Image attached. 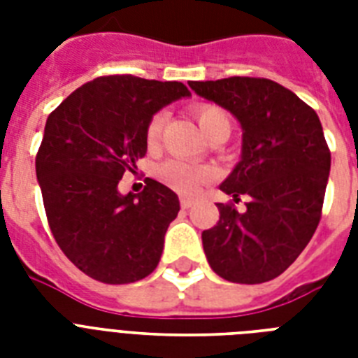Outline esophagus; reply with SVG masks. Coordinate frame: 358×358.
<instances>
[{"label": "esophagus", "instance_id": "esophagus-1", "mask_svg": "<svg viewBox=\"0 0 358 358\" xmlns=\"http://www.w3.org/2000/svg\"><path fill=\"white\" fill-rule=\"evenodd\" d=\"M180 204H182L184 210H187V208H191L195 204V201H193V199H187V196H182V199H180Z\"/></svg>", "mask_w": 358, "mask_h": 358}]
</instances>
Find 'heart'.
<instances>
[{
  "label": "heart",
  "instance_id": "heart-1",
  "mask_svg": "<svg viewBox=\"0 0 358 358\" xmlns=\"http://www.w3.org/2000/svg\"><path fill=\"white\" fill-rule=\"evenodd\" d=\"M199 126L204 131L206 137L217 131V129H230V117L223 108L213 106V103H201L193 108ZM163 126H165V113L159 111L148 120L146 124V143L148 145H156L159 137H162ZM156 176L162 180L163 184L173 187L178 193L184 195H193L202 184H206L215 176L213 169L204 167V165H196V163L184 162V159H167L162 165H157Z\"/></svg>",
  "mask_w": 358,
  "mask_h": 358
}]
</instances>
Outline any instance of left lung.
I'll return each mask as SVG.
<instances>
[{
  "label": "left lung",
  "instance_id": "1",
  "mask_svg": "<svg viewBox=\"0 0 358 358\" xmlns=\"http://www.w3.org/2000/svg\"><path fill=\"white\" fill-rule=\"evenodd\" d=\"M189 87L229 109L243 128L241 162L221 191L249 202L243 213L217 204V224L202 232L208 264L230 282H267L294 264L322 219L331 171L322 122L299 96L266 78L234 76Z\"/></svg>",
  "mask_w": 358,
  "mask_h": 358
}]
</instances>
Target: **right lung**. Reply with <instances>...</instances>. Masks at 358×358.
<instances>
[{"label":"right lung","instance_id":"1","mask_svg":"<svg viewBox=\"0 0 358 358\" xmlns=\"http://www.w3.org/2000/svg\"><path fill=\"white\" fill-rule=\"evenodd\" d=\"M189 94L180 81L102 76L48 117L35 159L48 224L64 256L94 280L135 282L159 264L178 196L152 178L137 195H120L119 182L146 154L152 115Z\"/></svg>","mask_w":358,"mask_h":358}]
</instances>
